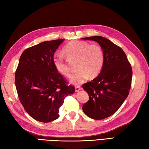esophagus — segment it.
Segmentation results:
<instances>
[{
    "label": "esophagus",
    "mask_w": 149,
    "mask_h": 149,
    "mask_svg": "<svg viewBox=\"0 0 149 149\" xmlns=\"http://www.w3.org/2000/svg\"><path fill=\"white\" fill-rule=\"evenodd\" d=\"M81 89V87L80 86H76V87H75V91H76V92H78V91H80Z\"/></svg>",
    "instance_id": "34e87169"
}]
</instances>
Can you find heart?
Listing matches in <instances>:
<instances>
[{"instance_id":"1","label":"heart","mask_w":149,"mask_h":149,"mask_svg":"<svg viewBox=\"0 0 149 149\" xmlns=\"http://www.w3.org/2000/svg\"><path fill=\"white\" fill-rule=\"evenodd\" d=\"M63 51L69 59H77V68L78 70L71 76L70 81L72 84L79 85L84 82L89 75L94 78L101 72L104 63V53L100 45L72 40L65 45ZM53 62L60 74L65 77L71 75V69L63 54H54Z\"/></svg>"}]
</instances>
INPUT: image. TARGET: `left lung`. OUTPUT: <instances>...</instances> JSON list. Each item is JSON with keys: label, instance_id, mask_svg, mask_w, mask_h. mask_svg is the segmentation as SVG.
Masks as SVG:
<instances>
[{"label": "left lung", "instance_id": "obj_1", "mask_svg": "<svg viewBox=\"0 0 149 149\" xmlns=\"http://www.w3.org/2000/svg\"><path fill=\"white\" fill-rule=\"evenodd\" d=\"M98 42L104 53V63L98 77L82 85L89 99L82 107L84 113L94 120L111 116L127 98L131 87L132 70L123 49L100 36L83 38Z\"/></svg>", "mask_w": 149, "mask_h": 149}]
</instances>
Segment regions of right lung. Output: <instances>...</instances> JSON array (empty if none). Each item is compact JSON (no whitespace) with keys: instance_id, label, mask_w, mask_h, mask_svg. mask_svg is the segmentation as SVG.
<instances>
[{"instance_id":"obj_1","label":"right lung","mask_w":149,"mask_h":149,"mask_svg":"<svg viewBox=\"0 0 149 149\" xmlns=\"http://www.w3.org/2000/svg\"><path fill=\"white\" fill-rule=\"evenodd\" d=\"M64 39L43 42L24 51L15 75L19 98L26 111L36 121L50 122L59 117L67 96L75 92L56 71L54 53Z\"/></svg>"}]
</instances>
